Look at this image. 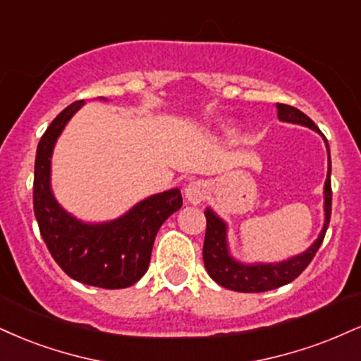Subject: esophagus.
Returning <instances> with one entry per match:
<instances>
[{
  "instance_id": "1",
  "label": "esophagus",
  "mask_w": 361,
  "mask_h": 361,
  "mask_svg": "<svg viewBox=\"0 0 361 361\" xmlns=\"http://www.w3.org/2000/svg\"><path fill=\"white\" fill-rule=\"evenodd\" d=\"M205 195H207V188L203 181H192L190 185H186L185 197L190 203H193V205H198L200 202H203Z\"/></svg>"
}]
</instances>
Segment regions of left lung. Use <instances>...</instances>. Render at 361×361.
Returning a JSON list of instances; mask_svg holds the SVG:
<instances>
[{
  "instance_id": "1",
  "label": "left lung",
  "mask_w": 361,
  "mask_h": 361,
  "mask_svg": "<svg viewBox=\"0 0 361 361\" xmlns=\"http://www.w3.org/2000/svg\"><path fill=\"white\" fill-rule=\"evenodd\" d=\"M277 116L281 121L294 124H302L306 128L314 129L321 133L312 121L305 112L296 107L288 106V104H276ZM328 147V178L324 183V227L321 230L318 240L312 244L310 249L296 257L284 260L279 264H255V266H244L230 257L227 247V227L222 220L216 216L210 208H207V232L205 242H203V262L208 276L225 289L237 290V293H264V290L277 289L281 286L289 284L301 274L305 269L310 266L316 252L319 250L323 238L326 235V230L331 219V159H329V146L326 137H324Z\"/></svg>"
}]
</instances>
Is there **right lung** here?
Returning <instances> with one entry per match:
<instances>
[{
	"instance_id": "obj_1",
	"label": "right lung",
	"mask_w": 361,
	"mask_h": 361,
	"mask_svg": "<svg viewBox=\"0 0 361 361\" xmlns=\"http://www.w3.org/2000/svg\"><path fill=\"white\" fill-rule=\"evenodd\" d=\"M84 101L60 112L37 147L33 210L47 249L72 279L104 289H124L145 276L156 233L164 220L183 205L180 190L142 200L109 224H82L55 202L50 190V158L56 137Z\"/></svg>"
}]
</instances>
